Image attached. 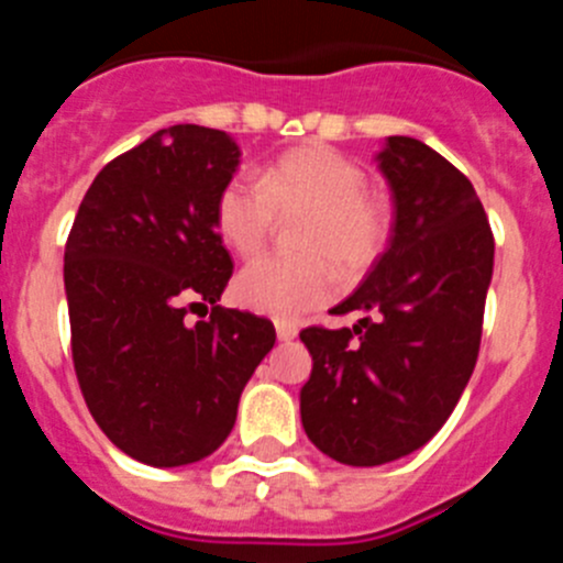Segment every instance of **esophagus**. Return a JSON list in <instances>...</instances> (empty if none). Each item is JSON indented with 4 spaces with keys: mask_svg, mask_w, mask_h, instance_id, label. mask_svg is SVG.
<instances>
[{
    "mask_svg": "<svg viewBox=\"0 0 563 563\" xmlns=\"http://www.w3.org/2000/svg\"><path fill=\"white\" fill-rule=\"evenodd\" d=\"M276 335L278 341H292L298 335V327L290 321H276Z\"/></svg>",
    "mask_w": 563,
    "mask_h": 563,
    "instance_id": "obj_1",
    "label": "esophagus"
}]
</instances>
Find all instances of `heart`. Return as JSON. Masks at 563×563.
<instances>
[{
  "label": "heart",
  "mask_w": 563,
  "mask_h": 563,
  "mask_svg": "<svg viewBox=\"0 0 563 563\" xmlns=\"http://www.w3.org/2000/svg\"><path fill=\"white\" fill-rule=\"evenodd\" d=\"M307 211L298 231L305 256H262L236 276V301L278 321H298L335 292L332 258L343 273H361L389 239V208L366 191V172L330 146L292 148L251 177H231L213 208L222 242L239 256L265 245L276 213Z\"/></svg>",
  "instance_id": "obj_1"
}]
</instances>
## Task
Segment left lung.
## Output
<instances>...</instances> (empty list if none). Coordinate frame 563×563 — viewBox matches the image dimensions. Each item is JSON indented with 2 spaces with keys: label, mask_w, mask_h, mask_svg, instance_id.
Listing matches in <instances>:
<instances>
[{
  "label": "left lung",
  "mask_w": 563,
  "mask_h": 563,
  "mask_svg": "<svg viewBox=\"0 0 563 563\" xmlns=\"http://www.w3.org/2000/svg\"><path fill=\"white\" fill-rule=\"evenodd\" d=\"M377 168L391 188L386 251L335 312L355 327H310L301 426L318 451L355 467L422 449L449 420L476 366L494 233L460 168L415 137H386Z\"/></svg>",
  "instance_id": "obj_1"
}]
</instances>
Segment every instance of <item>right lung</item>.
<instances>
[{
  "label": "right lung",
  "instance_id": "right-lung-1",
  "mask_svg": "<svg viewBox=\"0 0 563 563\" xmlns=\"http://www.w3.org/2000/svg\"><path fill=\"white\" fill-rule=\"evenodd\" d=\"M239 154L220 129L154 132L101 168L64 247L84 400L143 465H191L220 449L245 383L276 343L267 318L217 307L233 262L213 208ZM194 300L214 310L188 325Z\"/></svg>",
  "mask_w": 563,
  "mask_h": 563
}]
</instances>
